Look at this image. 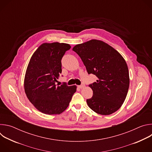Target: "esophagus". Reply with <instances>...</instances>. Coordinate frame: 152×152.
<instances>
[{
	"instance_id": "1",
	"label": "esophagus",
	"mask_w": 152,
	"mask_h": 152,
	"mask_svg": "<svg viewBox=\"0 0 152 152\" xmlns=\"http://www.w3.org/2000/svg\"><path fill=\"white\" fill-rule=\"evenodd\" d=\"M85 86V85H83V84H82V85H78V87L79 88H83V87Z\"/></svg>"
}]
</instances>
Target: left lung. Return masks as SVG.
<instances>
[{"instance_id": "1", "label": "left lung", "mask_w": 152, "mask_h": 152, "mask_svg": "<svg viewBox=\"0 0 152 152\" xmlns=\"http://www.w3.org/2000/svg\"><path fill=\"white\" fill-rule=\"evenodd\" d=\"M73 50L81 58L88 73L97 77L89 85L93 95L86 100L88 106L100 115L117 111L124 102L129 86L124 59L111 46L97 39L77 45Z\"/></svg>"}]
</instances>
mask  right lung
Wrapping results in <instances>:
<instances>
[{"mask_svg": "<svg viewBox=\"0 0 152 152\" xmlns=\"http://www.w3.org/2000/svg\"><path fill=\"white\" fill-rule=\"evenodd\" d=\"M71 48L66 43H43L32 55L24 81L27 97L37 109L45 114H59L67 109L76 86L64 83L56 86L62 72L61 59Z\"/></svg>", "mask_w": 152, "mask_h": 152, "instance_id": "add662e5", "label": "right lung"}]
</instances>
